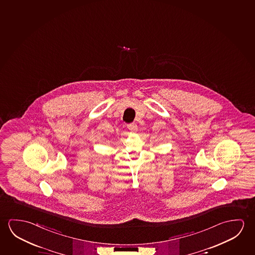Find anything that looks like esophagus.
I'll use <instances>...</instances> for the list:
<instances>
[{
  "label": "esophagus",
  "mask_w": 255,
  "mask_h": 255,
  "mask_svg": "<svg viewBox=\"0 0 255 255\" xmlns=\"http://www.w3.org/2000/svg\"><path fill=\"white\" fill-rule=\"evenodd\" d=\"M128 128L130 131H132V132H136L138 130V127L135 123H131V124L128 125Z\"/></svg>",
  "instance_id": "obj_1"
}]
</instances>
